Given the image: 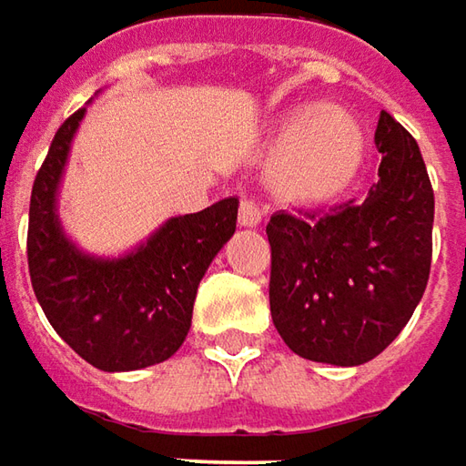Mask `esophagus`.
<instances>
[{"label":"esophagus","mask_w":466,"mask_h":466,"mask_svg":"<svg viewBox=\"0 0 466 466\" xmlns=\"http://www.w3.org/2000/svg\"><path fill=\"white\" fill-rule=\"evenodd\" d=\"M263 221V208L255 203L253 198H245L239 203V224L242 227H258Z\"/></svg>","instance_id":"34e87169"}]
</instances>
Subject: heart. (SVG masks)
<instances>
[{
	"mask_svg": "<svg viewBox=\"0 0 466 466\" xmlns=\"http://www.w3.org/2000/svg\"><path fill=\"white\" fill-rule=\"evenodd\" d=\"M268 179L279 198L320 206L344 193L365 161V132L339 106H305L281 114L273 125Z\"/></svg>",
	"mask_w": 466,
	"mask_h": 466,
	"instance_id": "obj_1",
	"label": "heart"
}]
</instances>
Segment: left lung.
Here are the masks:
<instances>
[{
    "label": "left lung",
    "instance_id": "1",
    "mask_svg": "<svg viewBox=\"0 0 466 466\" xmlns=\"http://www.w3.org/2000/svg\"><path fill=\"white\" fill-rule=\"evenodd\" d=\"M378 182L329 213H273L271 318L294 354L354 368L383 352L422 299L433 255V187L417 140L380 112Z\"/></svg>",
    "mask_w": 466,
    "mask_h": 466
}]
</instances>
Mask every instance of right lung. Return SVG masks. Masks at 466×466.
Instances as JSON below:
<instances>
[{
	"instance_id": "obj_1",
	"label": "right lung",
	"mask_w": 466,
	"mask_h": 466,
	"mask_svg": "<svg viewBox=\"0 0 466 466\" xmlns=\"http://www.w3.org/2000/svg\"><path fill=\"white\" fill-rule=\"evenodd\" d=\"M77 109L56 130L35 174L28 218V268L54 331L93 368L127 373L169 360L193 323L198 284L237 229V198L167 218L122 255L86 253L59 218V187Z\"/></svg>"
}]
</instances>
